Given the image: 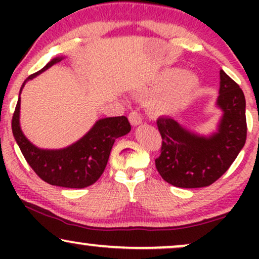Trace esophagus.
I'll return each mask as SVG.
<instances>
[{"instance_id": "1", "label": "esophagus", "mask_w": 259, "mask_h": 259, "mask_svg": "<svg viewBox=\"0 0 259 259\" xmlns=\"http://www.w3.org/2000/svg\"><path fill=\"white\" fill-rule=\"evenodd\" d=\"M129 120L133 125H139L142 123V115L138 111H132L129 114Z\"/></svg>"}]
</instances>
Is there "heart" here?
<instances>
[{"label": "heart", "mask_w": 259, "mask_h": 259, "mask_svg": "<svg viewBox=\"0 0 259 259\" xmlns=\"http://www.w3.org/2000/svg\"><path fill=\"white\" fill-rule=\"evenodd\" d=\"M200 86L195 74L185 73L181 68H168L158 74L152 84L153 92H162L154 101L153 107L158 113L169 114L183 108Z\"/></svg>", "instance_id": "obj_1"}]
</instances>
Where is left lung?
<instances>
[{"instance_id": "obj_1", "label": "left lung", "mask_w": 259, "mask_h": 259, "mask_svg": "<svg viewBox=\"0 0 259 259\" xmlns=\"http://www.w3.org/2000/svg\"><path fill=\"white\" fill-rule=\"evenodd\" d=\"M217 103L224 114L218 133L209 138L187 132L173 118L157 119L162 146L154 162L167 183L184 189L212 185L230 168L242 150L247 136L245 95L223 70Z\"/></svg>"}]
</instances>
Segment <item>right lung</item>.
Here are the masks:
<instances>
[{
  "label": "right lung",
  "mask_w": 259,
  "mask_h": 259,
  "mask_svg": "<svg viewBox=\"0 0 259 259\" xmlns=\"http://www.w3.org/2000/svg\"><path fill=\"white\" fill-rule=\"evenodd\" d=\"M61 61L62 57L52 59L42 69L29 75L22 89L29 79ZM19 108L20 97L12 118V132L18 146L40 179L61 187L82 189L96 183L105 170L115 139L126 135L132 130L129 120L124 115L105 118L97 121L84 138L72 146L56 151L40 150L30 144L20 130Z\"/></svg>",
  "instance_id": "obj_1"
}]
</instances>
